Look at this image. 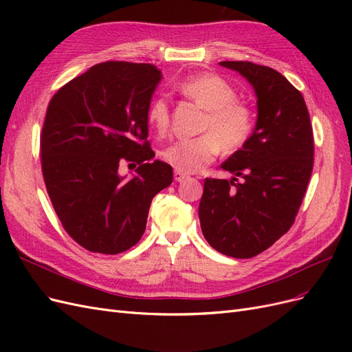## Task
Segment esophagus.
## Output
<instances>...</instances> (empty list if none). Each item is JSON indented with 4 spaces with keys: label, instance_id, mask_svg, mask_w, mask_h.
<instances>
[{
    "label": "esophagus",
    "instance_id": "1",
    "mask_svg": "<svg viewBox=\"0 0 352 352\" xmlns=\"http://www.w3.org/2000/svg\"><path fill=\"white\" fill-rule=\"evenodd\" d=\"M173 176H175V180H176V182H182V180H185V179L188 177V175H186V173H184V172H180V170H175Z\"/></svg>",
    "mask_w": 352,
    "mask_h": 352
}]
</instances>
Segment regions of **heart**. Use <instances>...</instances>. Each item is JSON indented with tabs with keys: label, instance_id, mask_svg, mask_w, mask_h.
Returning a JSON list of instances; mask_svg holds the SVG:
<instances>
[{
	"label": "heart",
	"instance_id": "1",
	"mask_svg": "<svg viewBox=\"0 0 352 352\" xmlns=\"http://www.w3.org/2000/svg\"><path fill=\"white\" fill-rule=\"evenodd\" d=\"M177 91L207 111L201 124L204 133L164 146L160 155L166 163L184 173H195L217 157L220 148L232 154L250 141L254 113L247 104L236 100V91L229 82L217 74L199 73L180 82ZM146 122L158 133L167 131L170 111L166 98H155L148 105Z\"/></svg>",
	"mask_w": 352,
	"mask_h": 352
}]
</instances>
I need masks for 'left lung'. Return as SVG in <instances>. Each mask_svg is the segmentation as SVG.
I'll return each instance as SVG.
<instances>
[{
  "label": "left lung",
  "instance_id": "left-lung-1",
  "mask_svg": "<svg viewBox=\"0 0 352 352\" xmlns=\"http://www.w3.org/2000/svg\"><path fill=\"white\" fill-rule=\"evenodd\" d=\"M220 65L252 85L258 117L250 141L221 164L235 177H206L198 214L212 248L251 258L294 225L313 172V127L302 94L278 70L251 61Z\"/></svg>",
  "mask_w": 352,
  "mask_h": 352
}]
</instances>
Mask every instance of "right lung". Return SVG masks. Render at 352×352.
Masks as SVG:
<instances>
[{"label": "right lung", "mask_w": 352, "mask_h": 352, "mask_svg": "<svg viewBox=\"0 0 352 352\" xmlns=\"http://www.w3.org/2000/svg\"><path fill=\"white\" fill-rule=\"evenodd\" d=\"M162 72L105 61L61 87L41 132V167L52 207L69 236L91 252L120 254L140 242L153 198L173 180L148 142L146 110ZM138 164L131 181L123 162Z\"/></svg>", "instance_id": "obj_1"}]
</instances>
